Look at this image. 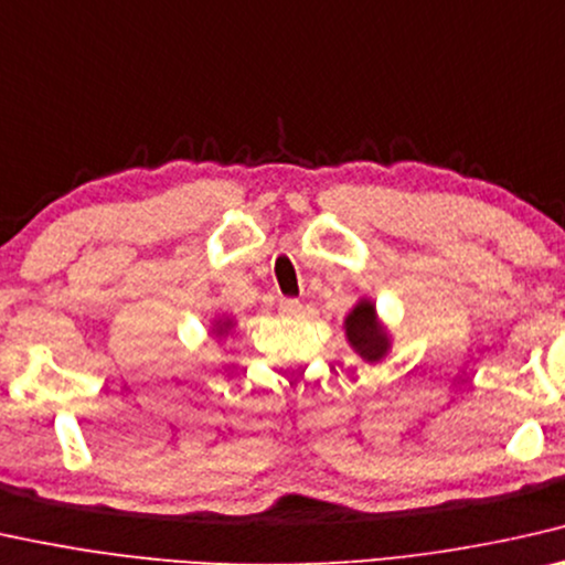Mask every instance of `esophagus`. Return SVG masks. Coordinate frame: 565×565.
<instances>
[{
  "label": "esophagus",
  "mask_w": 565,
  "mask_h": 565,
  "mask_svg": "<svg viewBox=\"0 0 565 565\" xmlns=\"http://www.w3.org/2000/svg\"><path fill=\"white\" fill-rule=\"evenodd\" d=\"M279 311L284 317H299L305 311V305L299 299H281L279 301Z\"/></svg>",
  "instance_id": "esophagus-1"
}]
</instances>
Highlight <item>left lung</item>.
Masks as SVG:
<instances>
[{
    "label": "left lung",
    "mask_w": 565,
    "mask_h": 565,
    "mask_svg": "<svg viewBox=\"0 0 565 565\" xmlns=\"http://www.w3.org/2000/svg\"><path fill=\"white\" fill-rule=\"evenodd\" d=\"M344 334H348L352 350L367 363H377V360L388 355L391 337L381 324V319H377L375 305L370 299H360L355 309L350 311L348 319H344Z\"/></svg>",
    "instance_id": "8db88e82"
}]
</instances>
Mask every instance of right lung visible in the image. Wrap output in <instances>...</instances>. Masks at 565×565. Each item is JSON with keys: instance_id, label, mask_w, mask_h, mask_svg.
Listing matches in <instances>:
<instances>
[{"instance_id": "obj_1", "label": "right lung", "mask_w": 565, "mask_h": 565, "mask_svg": "<svg viewBox=\"0 0 565 565\" xmlns=\"http://www.w3.org/2000/svg\"><path fill=\"white\" fill-rule=\"evenodd\" d=\"M231 327H233V319H215L213 332H215L217 337H223V334H228Z\"/></svg>"}]
</instances>
